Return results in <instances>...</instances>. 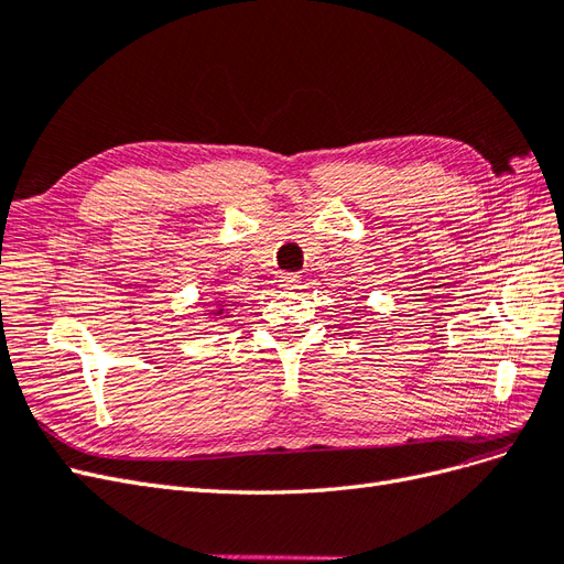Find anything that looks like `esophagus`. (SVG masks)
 Listing matches in <instances>:
<instances>
[{
  "label": "esophagus",
  "instance_id": "1",
  "mask_svg": "<svg viewBox=\"0 0 564 564\" xmlns=\"http://www.w3.org/2000/svg\"><path fill=\"white\" fill-rule=\"evenodd\" d=\"M299 275L296 272H284V275L280 278V286H284V289H296L299 286Z\"/></svg>",
  "mask_w": 564,
  "mask_h": 564
}]
</instances>
